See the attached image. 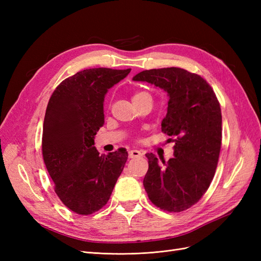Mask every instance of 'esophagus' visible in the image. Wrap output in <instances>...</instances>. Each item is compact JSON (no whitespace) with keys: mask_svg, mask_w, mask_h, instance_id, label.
Returning <instances> with one entry per match:
<instances>
[{"mask_svg":"<svg viewBox=\"0 0 261 261\" xmlns=\"http://www.w3.org/2000/svg\"><path fill=\"white\" fill-rule=\"evenodd\" d=\"M128 155H129V158H139L143 155V153L138 151V150H130V151L128 152Z\"/></svg>","mask_w":261,"mask_h":261,"instance_id":"34e87169","label":"esophagus"}]
</instances>
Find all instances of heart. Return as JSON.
Instances as JSON below:
<instances>
[{"label": "heart", "instance_id": "obj_1", "mask_svg": "<svg viewBox=\"0 0 261 261\" xmlns=\"http://www.w3.org/2000/svg\"><path fill=\"white\" fill-rule=\"evenodd\" d=\"M145 93H147V92H137V93H135V94H134V97H133V99H134V98H137V97L141 96V94H145Z\"/></svg>", "mask_w": 261, "mask_h": 261}]
</instances>
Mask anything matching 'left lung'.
Segmentation results:
<instances>
[{"mask_svg":"<svg viewBox=\"0 0 261 261\" xmlns=\"http://www.w3.org/2000/svg\"><path fill=\"white\" fill-rule=\"evenodd\" d=\"M168 92V113L161 129L175 136L174 156L165 163L147 153L149 169L144 187L154 206L180 212L207 192L218 165L222 115L211 86L199 75L178 67L143 70L133 77Z\"/></svg>","mask_w":261,"mask_h":261,"instance_id":"left-lung-1","label":"left lung"}]
</instances>
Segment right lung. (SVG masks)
I'll use <instances>...</instances> for the list:
<instances>
[{"label": "right lung", "instance_id": "right-lung-1", "mask_svg": "<svg viewBox=\"0 0 261 261\" xmlns=\"http://www.w3.org/2000/svg\"><path fill=\"white\" fill-rule=\"evenodd\" d=\"M130 68H89L63 81L46 107L42 155L54 191L77 215L88 216L106 206L124 169L126 149L100 155L94 136L105 124L108 90Z\"/></svg>", "mask_w": 261, "mask_h": 261}]
</instances>
